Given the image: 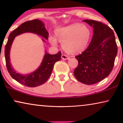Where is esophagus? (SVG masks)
Listing matches in <instances>:
<instances>
[{
	"mask_svg": "<svg viewBox=\"0 0 123 123\" xmlns=\"http://www.w3.org/2000/svg\"><path fill=\"white\" fill-rule=\"evenodd\" d=\"M62 59L63 60H68L69 59V57H68L67 55L65 54L62 55Z\"/></svg>",
	"mask_w": 123,
	"mask_h": 123,
	"instance_id": "obj_1",
	"label": "esophagus"
}]
</instances>
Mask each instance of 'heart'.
I'll return each mask as SVG.
<instances>
[{
  "mask_svg": "<svg viewBox=\"0 0 123 123\" xmlns=\"http://www.w3.org/2000/svg\"><path fill=\"white\" fill-rule=\"evenodd\" d=\"M55 35L57 39L62 43L65 51L70 54H77L83 51L87 47L91 31L85 25L73 23L56 29ZM49 40L52 45H57V40L55 37L50 36Z\"/></svg>",
  "mask_w": 123,
  "mask_h": 123,
  "instance_id": "obj_1",
  "label": "heart"
}]
</instances>
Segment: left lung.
Listing matches in <instances>:
<instances>
[{
	"label": "left lung",
	"instance_id": "obj_1",
	"mask_svg": "<svg viewBox=\"0 0 123 123\" xmlns=\"http://www.w3.org/2000/svg\"><path fill=\"white\" fill-rule=\"evenodd\" d=\"M92 27L93 35L86 49L75 56L78 67L74 74L77 80L86 85H93L110 74L117 53L115 37L111 28L100 22L83 21Z\"/></svg>",
	"mask_w": 123,
	"mask_h": 123
}]
</instances>
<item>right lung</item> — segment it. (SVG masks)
Here are the masks:
<instances>
[{"label":"right lung","mask_w":123,"mask_h":123,"mask_svg":"<svg viewBox=\"0 0 123 123\" xmlns=\"http://www.w3.org/2000/svg\"><path fill=\"white\" fill-rule=\"evenodd\" d=\"M26 32H31L39 35L48 40L49 33L45 27V25L39 19L25 22L10 33L7 43L5 46V58L7 70L11 77L22 85L30 87H35L45 83L51 75L54 65L56 62L61 59L62 53L59 51L54 55L47 53L45 54L39 67L34 72L27 74L17 73L12 67L10 61V51L13 40L18 35ZM43 41L45 40L43 39Z\"/></svg>","instance_id":"1"}]
</instances>
